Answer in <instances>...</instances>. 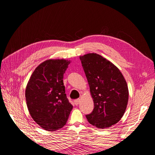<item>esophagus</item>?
Listing matches in <instances>:
<instances>
[{"mask_svg": "<svg viewBox=\"0 0 155 155\" xmlns=\"http://www.w3.org/2000/svg\"><path fill=\"white\" fill-rule=\"evenodd\" d=\"M80 101H81L80 99H78V100H76L74 101V103H75V104L77 105H78L79 104V103H80Z\"/></svg>", "mask_w": 155, "mask_h": 155, "instance_id": "34e87169", "label": "esophagus"}]
</instances>
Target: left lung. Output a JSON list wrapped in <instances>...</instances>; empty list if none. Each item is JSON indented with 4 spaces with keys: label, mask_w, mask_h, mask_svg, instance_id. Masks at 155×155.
Listing matches in <instances>:
<instances>
[{
    "label": "left lung",
    "mask_w": 155,
    "mask_h": 155,
    "mask_svg": "<svg viewBox=\"0 0 155 155\" xmlns=\"http://www.w3.org/2000/svg\"><path fill=\"white\" fill-rule=\"evenodd\" d=\"M79 59L94 105L86 118L97 128H109L125 113L129 100L127 84L120 70L101 55L89 53Z\"/></svg>",
    "instance_id": "left-lung-1"
}]
</instances>
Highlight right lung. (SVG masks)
I'll list each match as a JSON object with an SVG mask.
<instances>
[{
	"label": "right lung",
	"instance_id": "obj_1",
	"mask_svg": "<svg viewBox=\"0 0 155 155\" xmlns=\"http://www.w3.org/2000/svg\"><path fill=\"white\" fill-rule=\"evenodd\" d=\"M70 63L64 59L46 60L35 69L28 82V109L33 120L45 130L62 128L72 110L63 80Z\"/></svg>",
	"mask_w": 155,
	"mask_h": 155
}]
</instances>
